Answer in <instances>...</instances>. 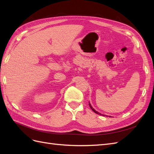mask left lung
<instances>
[{
  "mask_svg": "<svg viewBox=\"0 0 154 154\" xmlns=\"http://www.w3.org/2000/svg\"><path fill=\"white\" fill-rule=\"evenodd\" d=\"M89 106H90V108H91V109H92V110L93 111V112H95L96 114H100V115H102V114H100L99 112H97V111H96L95 110H94V109H93V108L92 106H91V104H90V103H89ZM103 116H104V115H103Z\"/></svg>",
  "mask_w": 154,
  "mask_h": 154,
  "instance_id": "1",
  "label": "left lung"
}]
</instances>
